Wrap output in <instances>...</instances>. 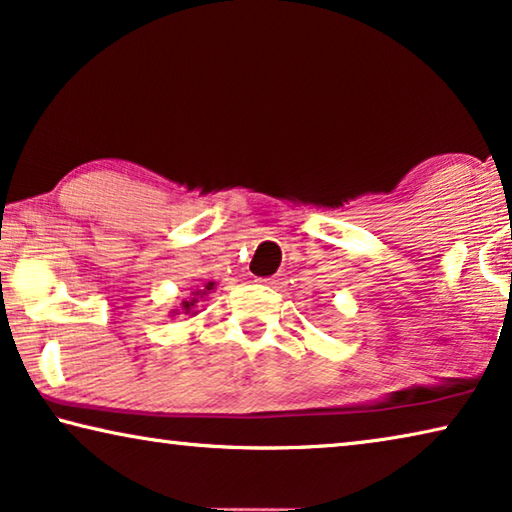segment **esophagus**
Here are the masks:
<instances>
[{
	"instance_id": "34e87169",
	"label": "esophagus",
	"mask_w": 512,
	"mask_h": 512,
	"mask_svg": "<svg viewBox=\"0 0 512 512\" xmlns=\"http://www.w3.org/2000/svg\"><path fill=\"white\" fill-rule=\"evenodd\" d=\"M259 282H262V285H266V287L278 289L282 285V278H280V275H273V278H262Z\"/></svg>"
}]
</instances>
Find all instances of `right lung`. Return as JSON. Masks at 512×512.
Here are the masks:
<instances>
[{
	"label": "right lung",
	"mask_w": 512,
	"mask_h": 512,
	"mask_svg": "<svg viewBox=\"0 0 512 512\" xmlns=\"http://www.w3.org/2000/svg\"><path fill=\"white\" fill-rule=\"evenodd\" d=\"M214 289H216V282H200V285H196V287L191 289V296L184 298L182 303H180V307L170 312V316H177V314H182V316H196L200 303H202V300H205L209 294H212Z\"/></svg>",
	"instance_id": "obj_1"
}]
</instances>
